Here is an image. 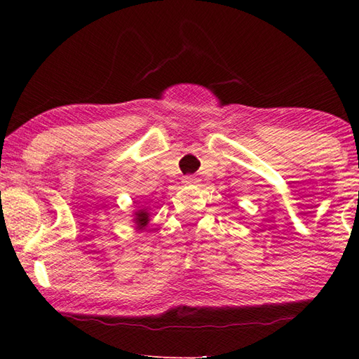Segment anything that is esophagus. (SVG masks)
<instances>
[{
    "label": "esophagus",
    "mask_w": 359,
    "mask_h": 359,
    "mask_svg": "<svg viewBox=\"0 0 359 359\" xmlns=\"http://www.w3.org/2000/svg\"><path fill=\"white\" fill-rule=\"evenodd\" d=\"M196 177H194V175H185V177L184 179H182V184H184V185H191V184H196Z\"/></svg>",
    "instance_id": "34e87169"
}]
</instances>
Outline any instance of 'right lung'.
Returning <instances> with one entry per match:
<instances>
[{
	"label": "right lung",
	"mask_w": 359,
	"mask_h": 359,
	"mask_svg": "<svg viewBox=\"0 0 359 359\" xmlns=\"http://www.w3.org/2000/svg\"><path fill=\"white\" fill-rule=\"evenodd\" d=\"M135 224L137 225H139L140 228L142 226H144V225H147L148 224V212L147 211H143V210H140V211H137L135 212Z\"/></svg>",
	"instance_id": "right-lung-1"
}]
</instances>
